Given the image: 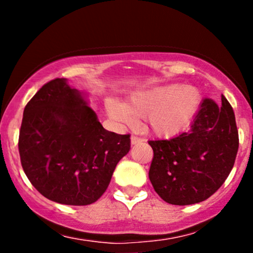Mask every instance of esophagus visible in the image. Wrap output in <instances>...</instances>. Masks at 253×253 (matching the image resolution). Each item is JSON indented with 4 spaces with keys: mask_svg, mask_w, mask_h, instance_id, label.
Segmentation results:
<instances>
[{
    "mask_svg": "<svg viewBox=\"0 0 253 253\" xmlns=\"http://www.w3.org/2000/svg\"><path fill=\"white\" fill-rule=\"evenodd\" d=\"M143 142L142 138H139V137L137 136H132L131 137V144H138V143Z\"/></svg>",
    "mask_w": 253,
    "mask_h": 253,
    "instance_id": "1",
    "label": "esophagus"
}]
</instances>
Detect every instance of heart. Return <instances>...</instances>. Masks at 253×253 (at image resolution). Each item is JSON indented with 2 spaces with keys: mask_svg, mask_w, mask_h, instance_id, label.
<instances>
[{
  "mask_svg": "<svg viewBox=\"0 0 253 253\" xmlns=\"http://www.w3.org/2000/svg\"><path fill=\"white\" fill-rule=\"evenodd\" d=\"M200 104L197 88L170 83L134 91L125 104L108 99L105 108L117 124L131 125L133 116L144 117V126L150 133L160 138H172L190 126Z\"/></svg>",
  "mask_w": 253,
  "mask_h": 253,
  "instance_id": "heart-1",
  "label": "heart"
}]
</instances>
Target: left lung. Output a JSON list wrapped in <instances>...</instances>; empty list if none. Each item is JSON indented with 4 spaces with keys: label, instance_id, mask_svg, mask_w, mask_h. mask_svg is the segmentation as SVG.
Returning a JSON list of instances; mask_svg holds the SVG:
<instances>
[{
    "label": "left lung",
    "instance_id": "left-lung-1",
    "mask_svg": "<svg viewBox=\"0 0 253 253\" xmlns=\"http://www.w3.org/2000/svg\"><path fill=\"white\" fill-rule=\"evenodd\" d=\"M154 157L149 180L170 205L200 203L218 191L235 163L239 133L233 108L203 99L187 132L163 141H149Z\"/></svg>",
    "mask_w": 253,
    "mask_h": 253
}]
</instances>
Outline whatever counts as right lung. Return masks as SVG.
Returning <instances> with one entry per match:
<instances>
[{
	"label": "right lung",
	"mask_w": 253,
	"mask_h": 253,
	"mask_svg": "<svg viewBox=\"0 0 253 253\" xmlns=\"http://www.w3.org/2000/svg\"><path fill=\"white\" fill-rule=\"evenodd\" d=\"M18 148L25 175L44 197L86 206L105 192L131 139L106 131L85 94L56 78L25 106Z\"/></svg>",
	"instance_id": "1"
}]
</instances>
